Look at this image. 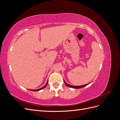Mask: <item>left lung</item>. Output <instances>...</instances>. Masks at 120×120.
I'll return each instance as SVG.
<instances>
[{
	"label": "left lung",
	"instance_id": "1",
	"mask_svg": "<svg viewBox=\"0 0 120 120\" xmlns=\"http://www.w3.org/2000/svg\"><path fill=\"white\" fill-rule=\"evenodd\" d=\"M64 82L65 84H66L68 86V87H70V88H74V89H80V88H83V87H84L87 85H89V83H88V84H86V85H82V86H71V85H70L68 84V83H67L66 82H65L64 81Z\"/></svg>",
	"mask_w": 120,
	"mask_h": 120
}]
</instances>
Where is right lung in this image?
<instances>
[{"label": "right lung", "instance_id": "obj_1", "mask_svg": "<svg viewBox=\"0 0 120 120\" xmlns=\"http://www.w3.org/2000/svg\"><path fill=\"white\" fill-rule=\"evenodd\" d=\"M48 81L47 82H46V83L45 84V86H43L42 87V88H41V89H38V90H32V91H38V90H42V89H43L45 88V87L47 85H48Z\"/></svg>", "mask_w": 120, "mask_h": 120}]
</instances>
